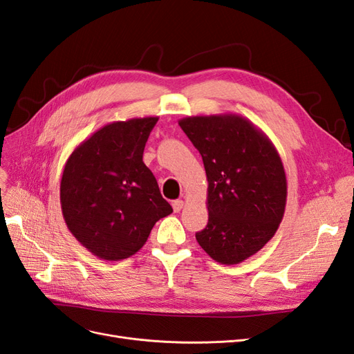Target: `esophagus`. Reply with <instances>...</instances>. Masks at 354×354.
<instances>
[{"label":"esophagus","mask_w":354,"mask_h":354,"mask_svg":"<svg viewBox=\"0 0 354 354\" xmlns=\"http://www.w3.org/2000/svg\"><path fill=\"white\" fill-rule=\"evenodd\" d=\"M183 205H185V202L181 201V199L174 201V202H173V209H174V212H180L181 208H183Z\"/></svg>","instance_id":"esophagus-1"}]
</instances>
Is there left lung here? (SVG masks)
<instances>
[{
	"label": "left lung",
	"mask_w": 354,
	"mask_h": 354,
	"mask_svg": "<svg viewBox=\"0 0 354 354\" xmlns=\"http://www.w3.org/2000/svg\"><path fill=\"white\" fill-rule=\"evenodd\" d=\"M178 125L199 151L208 180V224L196 241L212 260L239 264L274 236L283 218L282 159L241 115L187 116Z\"/></svg>",
	"instance_id": "1"
}]
</instances>
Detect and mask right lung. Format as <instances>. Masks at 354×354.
<instances>
[{
  "mask_svg": "<svg viewBox=\"0 0 354 354\" xmlns=\"http://www.w3.org/2000/svg\"><path fill=\"white\" fill-rule=\"evenodd\" d=\"M158 116L106 124L66 160L60 181L63 218L77 241L102 260L120 261L146 243L173 212L143 151Z\"/></svg>",
  "mask_w": 354,
  "mask_h": 354,
  "instance_id": "1",
  "label": "right lung"
}]
</instances>
